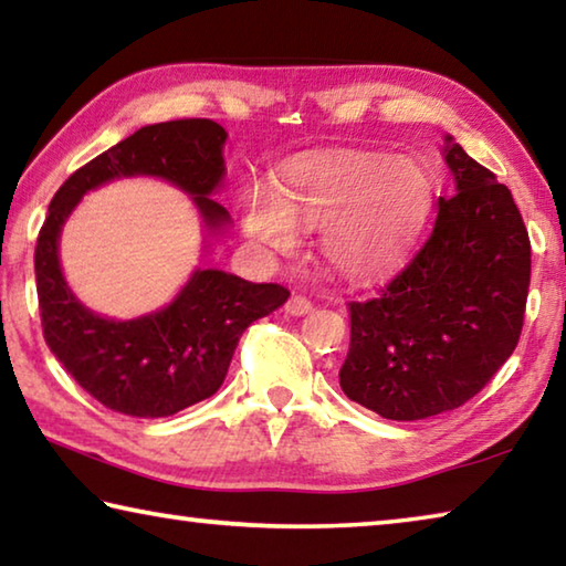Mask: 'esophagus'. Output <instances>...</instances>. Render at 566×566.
Masks as SVG:
<instances>
[{"label": "esophagus", "instance_id": "esophagus-1", "mask_svg": "<svg viewBox=\"0 0 566 566\" xmlns=\"http://www.w3.org/2000/svg\"><path fill=\"white\" fill-rule=\"evenodd\" d=\"M286 312L292 314V317H304V314L312 312V302L306 300L302 294H294L290 302H286Z\"/></svg>", "mask_w": 566, "mask_h": 566}]
</instances>
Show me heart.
Instances as JSON below:
<instances>
[{"mask_svg":"<svg viewBox=\"0 0 566 566\" xmlns=\"http://www.w3.org/2000/svg\"><path fill=\"white\" fill-rule=\"evenodd\" d=\"M432 209V181L387 151H337L286 169L280 195H252L249 234L290 252L296 227L324 229L322 256L352 282L377 280L405 260Z\"/></svg>","mask_w":566,"mask_h":566,"instance_id":"obj_1","label":"heart"}]
</instances>
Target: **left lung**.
<instances>
[{
    "label": "left lung",
    "mask_w": 566,
    "mask_h": 566,
    "mask_svg": "<svg viewBox=\"0 0 566 566\" xmlns=\"http://www.w3.org/2000/svg\"><path fill=\"white\" fill-rule=\"evenodd\" d=\"M457 195L432 234L375 300L349 302L342 391L385 419L462 407L512 357L532 274L530 234L512 191L447 137Z\"/></svg>",
    "instance_id": "1"
}]
</instances>
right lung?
Masks as SVG:
<instances>
[{
	"mask_svg": "<svg viewBox=\"0 0 566 566\" xmlns=\"http://www.w3.org/2000/svg\"><path fill=\"white\" fill-rule=\"evenodd\" d=\"M227 132L212 119L149 124L80 167L56 191L36 237L34 274L44 342L87 395L119 415L157 419L212 397L222 387L249 324L290 296L282 284L197 270L175 302L117 322L87 310L64 282L60 232L90 189L117 177H159L191 195L209 229L229 222L212 197L224 177Z\"/></svg>",
	"mask_w": 566,
	"mask_h": 566,
	"instance_id": "obj_1",
	"label": "right lung"
}]
</instances>
